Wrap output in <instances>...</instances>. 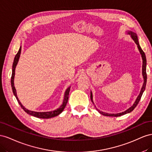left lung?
I'll list each match as a JSON object with an SVG mask.
<instances>
[{
    "label": "left lung",
    "instance_id": "1",
    "mask_svg": "<svg viewBox=\"0 0 152 152\" xmlns=\"http://www.w3.org/2000/svg\"><path fill=\"white\" fill-rule=\"evenodd\" d=\"M127 34H129L130 36H131V37H132V39L134 41V42H135L136 44L137 45V48L139 50V51H140V53L141 55V57H142V76H143V78H144V83H143V85H142V88L141 89V91H140V94H139V95L137 96V99L136 101L134 102V103L133 104V105L130 107L128 110H125V111L124 112H122V113H116V114H110V113H104L102 111H99V110L97 109V110L101 114L104 115V116H122V115H125L127 113H131V111H132L134 108H135L137 104L139 103V102H140V99L141 98V96L142 94H143L144 91L145 90V87H146V80H147V75H146V56H145V54L144 53V51H142V50L141 49V48L140 45V44H139V42H138V38H137V34L134 32L132 31H130V30H129V31L127 32ZM90 99H91V101H92V102L94 103L93 102V96H92V92H90Z\"/></svg>",
    "mask_w": 152,
    "mask_h": 152
}]
</instances>
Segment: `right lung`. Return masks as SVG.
<instances>
[{"mask_svg": "<svg viewBox=\"0 0 152 152\" xmlns=\"http://www.w3.org/2000/svg\"><path fill=\"white\" fill-rule=\"evenodd\" d=\"M21 46H20L19 51H18V53H17V54L16 55L15 59H14L13 64H12V76H11V80L12 92H13L14 95L16 97L17 101H18V102L19 103V104L20 105L21 108H22V109L26 113H27V114H29V115H32V116L37 117V118H53V117H55L56 116L58 115L59 114L61 113L63 111L65 107H66V106L67 104V101H68V99H69V91H70L71 86H69V87L66 90V92H65V94H64V101H63L62 104L60 106L59 108H58V109H57L56 110H54V111H48V112H36V111H30V110L26 109V108L22 104H21V103L19 101L18 97H17L16 90V88H15V85H14V78H15V68H16L17 64H18V62L19 58H20V53H21Z\"/></svg>", "mask_w": 152, "mask_h": 152, "instance_id": "right-lung-1", "label": "right lung"}]
</instances>
